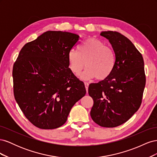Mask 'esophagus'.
Listing matches in <instances>:
<instances>
[{"instance_id": "34e87169", "label": "esophagus", "mask_w": 157, "mask_h": 157, "mask_svg": "<svg viewBox=\"0 0 157 157\" xmlns=\"http://www.w3.org/2000/svg\"><path fill=\"white\" fill-rule=\"evenodd\" d=\"M84 85H85V88H86V92H88V86H89V84L88 82H84Z\"/></svg>"}]
</instances>
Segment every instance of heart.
<instances>
[{"label": "heart", "mask_w": 157, "mask_h": 157, "mask_svg": "<svg viewBox=\"0 0 157 157\" xmlns=\"http://www.w3.org/2000/svg\"><path fill=\"white\" fill-rule=\"evenodd\" d=\"M69 68L78 75L85 67L86 69L80 75L82 80L96 78L103 80L111 75L115 67L116 58L113 50L103 42L96 39L84 40L78 47V51L68 52Z\"/></svg>", "instance_id": "b5f03b06"}]
</instances>
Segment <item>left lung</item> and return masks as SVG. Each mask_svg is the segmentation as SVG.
I'll use <instances>...</instances> for the list:
<instances>
[{
  "instance_id": "1",
  "label": "left lung",
  "mask_w": 157,
  "mask_h": 157,
  "mask_svg": "<svg viewBox=\"0 0 157 157\" xmlns=\"http://www.w3.org/2000/svg\"><path fill=\"white\" fill-rule=\"evenodd\" d=\"M115 54L116 63L109 77L89 85L94 100L90 111L92 120L102 127L122 124L138 110L145 86L142 55L125 36L116 31H101Z\"/></svg>"
}]
</instances>
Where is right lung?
Here are the masks:
<instances>
[{
  "instance_id": "obj_1",
  "label": "right lung",
  "mask_w": 157,
  "mask_h": 157,
  "mask_svg": "<svg viewBox=\"0 0 157 157\" xmlns=\"http://www.w3.org/2000/svg\"><path fill=\"white\" fill-rule=\"evenodd\" d=\"M75 33L48 31L21 48L13 67V94L26 118L41 129L64 124L71 108L86 93L69 67Z\"/></svg>"
}]
</instances>
